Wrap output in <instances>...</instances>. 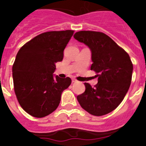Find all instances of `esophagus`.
I'll list each match as a JSON object with an SVG mask.
<instances>
[{
    "mask_svg": "<svg viewBox=\"0 0 146 146\" xmlns=\"http://www.w3.org/2000/svg\"><path fill=\"white\" fill-rule=\"evenodd\" d=\"M77 82V80L76 79H74V78L72 79V82Z\"/></svg>",
    "mask_w": 146,
    "mask_h": 146,
    "instance_id": "obj_1",
    "label": "esophagus"
}]
</instances>
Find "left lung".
<instances>
[{
	"label": "left lung",
	"mask_w": 146,
	"mask_h": 146,
	"mask_svg": "<svg viewBox=\"0 0 146 146\" xmlns=\"http://www.w3.org/2000/svg\"><path fill=\"white\" fill-rule=\"evenodd\" d=\"M91 51V70L96 72L98 83L91 87L85 82L86 91L77 99L90 114L101 116L114 110L123 101L131 82L133 64L128 53L105 33L82 31L74 35Z\"/></svg>",
	"instance_id": "8db88e82"
}]
</instances>
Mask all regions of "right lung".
Here are the masks:
<instances>
[{
	"label": "right lung",
	"instance_id": "add662e5",
	"mask_svg": "<svg viewBox=\"0 0 146 146\" xmlns=\"http://www.w3.org/2000/svg\"><path fill=\"white\" fill-rule=\"evenodd\" d=\"M73 33L71 30L41 33L17 54L12 66L14 89L20 106L32 116L43 118L55 111L62 92L72 83L71 78L62 79L53 72Z\"/></svg>",
	"mask_w": 146,
	"mask_h": 146
}]
</instances>
